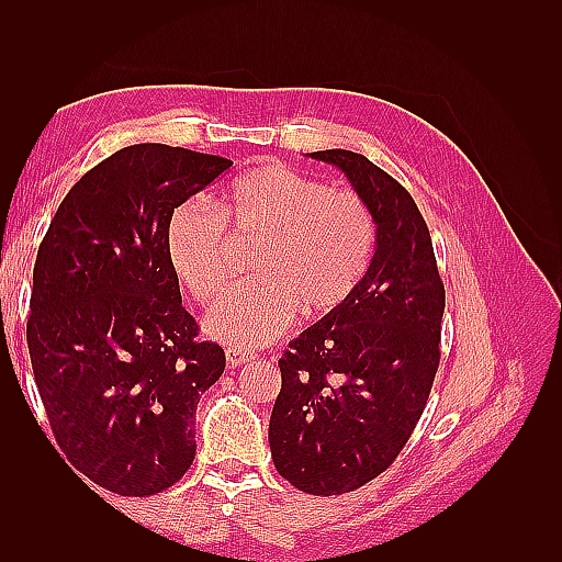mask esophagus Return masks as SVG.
I'll use <instances>...</instances> for the list:
<instances>
[{"instance_id": "esophagus-1", "label": "esophagus", "mask_w": 562, "mask_h": 562, "mask_svg": "<svg viewBox=\"0 0 562 562\" xmlns=\"http://www.w3.org/2000/svg\"><path fill=\"white\" fill-rule=\"evenodd\" d=\"M225 356H227V366L229 368H241V366H246L252 359V353L241 351V349H234V347L225 349Z\"/></svg>"}]
</instances>
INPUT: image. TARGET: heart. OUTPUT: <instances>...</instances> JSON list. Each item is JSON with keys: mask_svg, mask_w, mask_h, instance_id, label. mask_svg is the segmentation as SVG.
<instances>
[{"mask_svg": "<svg viewBox=\"0 0 562 562\" xmlns=\"http://www.w3.org/2000/svg\"><path fill=\"white\" fill-rule=\"evenodd\" d=\"M180 203L166 227V255L184 291L213 307L234 277L232 244L258 239L252 279L215 307L203 328L232 347H265L302 312L323 318L359 291L378 244L368 201L330 190L281 164H260L229 180L213 201Z\"/></svg>", "mask_w": 562, "mask_h": 562, "instance_id": "obj_1", "label": "heart"}]
</instances>
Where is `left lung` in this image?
Masks as SVG:
<instances>
[{
	"mask_svg": "<svg viewBox=\"0 0 562 562\" xmlns=\"http://www.w3.org/2000/svg\"><path fill=\"white\" fill-rule=\"evenodd\" d=\"M310 157L339 168L378 223L359 291L279 359L271 459L297 490L330 497L378 479L417 427L440 361L446 288L429 227L403 184L349 149Z\"/></svg>",
	"mask_w": 562,
	"mask_h": 562,
	"instance_id": "left-lung-1",
	"label": "left lung"
}]
</instances>
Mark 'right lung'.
<instances>
[{
	"instance_id": "right-lung-1",
	"label": "right lung",
	"mask_w": 562,
	"mask_h": 562,
	"mask_svg": "<svg viewBox=\"0 0 562 562\" xmlns=\"http://www.w3.org/2000/svg\"><path fill=\"white\" fill-rule=\"evenodd\" d=\"M229 166L159 143L119 149L67 192L37 252L27 347L50 431L122 497L157 495L192 467L196 403L225 370L182 307L166 227Z\"/></svg>"
}]
</instances>
